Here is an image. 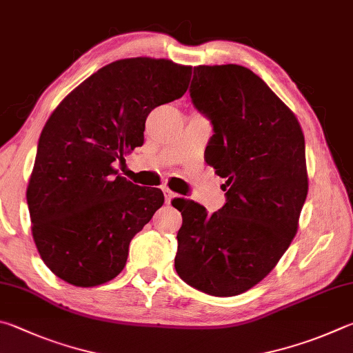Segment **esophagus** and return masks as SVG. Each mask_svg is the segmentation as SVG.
Masks as SVG:
<instances>
[{"label": "esophagus", "instance_id": "1", "mask_svg": "<svg viewBox=\"0 0 353 353\" xmlns=\"http://www.w3.org/2000/svg\"><path fill=\"white\" fill-rule=\"evenodd\" d=\"M163 192H164V196H165V203L169 205L173 196H175V194H173L169 188H163Z\"/></svg>", "mask_w": 353, "mask_h": 353}]
</instances>
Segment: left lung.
<instances>
[{
  "mask_svg": "<svg viewBox=\"0 0 353 353\" xmlns=\"http://www.w3.org/2000/svg\"><path fill=\"white\" fill-rule=\"evenodd\" d=\"M190 97L211 119L206 163L226 178V205L208 215L178 200L175 270L212 296L248 292L270 274L299 228L308 192L301 123L263 80L240 65L194 68Z\"/></svg>",
  "mask_w": 353,
  "mask_h": 353,
  "instance_id": "1",
  "label": "left lung"
}]
</instances>
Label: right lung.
<instances>
[{"label":"right lung","mask_w":353,"mask_h":353,"mask_svg":"<svg viewBox=\"0 0 353 353\" xmlns=\"http://www.w3.org/2000/svg\"><path fill=\"white\" fill-rule=\"evenodd\" d=\"M190 76L192 66L167 59L116 60L49 116L26 199L37 250L61 281L97 287L125 267L130 242L164 195L121 176L114 163L144 144L148 113L180 99Z\"/></svg>","instance_id":"obj_1"}]
</instances>
